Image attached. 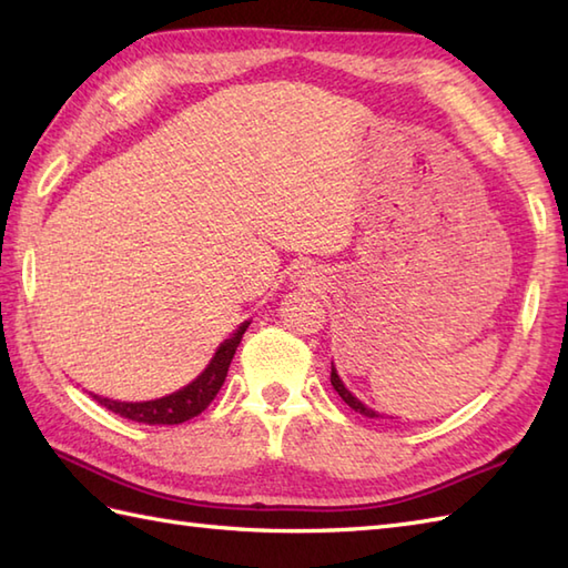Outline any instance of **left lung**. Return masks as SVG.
<instances>
[{
	"label": "left lung",
	"mask_w": 568,
	"mask_h": 568,
	"mask_svg": "<svg viewBox=\"0 0 568 568\" xmlns=\"http://www.w3.org/2000/svg\"><path fill=\"white\" fill-rule=\"evenodd\" d=\"M332 385H334V390L336 393H339L342 395V400L348 405V407H352V409H356V413H361V415H366V417H381V415H376V413H373V409H368L364 403H358L356 400V397L352 395V393H348L346 388H344V383L339 381V376H336V371L332 368Z\"/></svg>",
	"instance_id": "1"
}]
</instances>
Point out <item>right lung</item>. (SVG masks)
<instances>
[{"label": "right lung", "mask_w": 568, "mask_h": 568, "mask_svg": "<svg viewBox=\"0 0 568 568\" xmlns=\"http://www.w3.org/2000/svg\"><path fill=\"white\" fill-rule=\"evenodd\" d=\"M246 327L248 322L241 324L232 339H226L220 348H216L210 366L204 368L190 385H185L183 390L159 397V400H149V403H116V400H110V397H100V395H92V397L102 407L112 409L114 415L131 422H143V425H180V422L197 417L202 409H207V405L214 400L216 393H220L222 383L226 378L229 364H232L236 346L241 344V336H244Z\"/></svg>", "instance_id": "1"}]
</instances>
